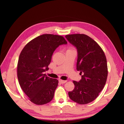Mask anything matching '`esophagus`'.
<instances>
[{
  "instance_id": "obj_1",
  "label": "esophagus",
  "mask_w": 124,
  "mask_h": 124,
  "mask_svg": "<svg viewBox=\"0 0 124 124\" xmlns=\"http://www.w3.org/2000/svg\"><path fill=\"white\" fill-rule=\"evenodd\" d=\"M67 80H59V82L61 83V84H64L67 82Z\"/></svg>"
}]
</instances>
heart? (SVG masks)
I'll return each mask as SVG.
<instances>
[{
  "label": "heart",
  "mask_w": 124,
  "mask_h": 124,
  "mask_svg": "<svg viewBox=\"0 0 124 124\" xmlns=\"http://www.w3.org/2000/svg\"><path fill=\"white\" fill-rule=\"evenodd\" d=\"M68 50H75V49L72 48V47H70V48H69Z\"/></svg>",
  "instance_id": "b5f03b06"
}]
</instances>
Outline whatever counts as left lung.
I'll use <instances>...</instances> for the list:
<instances>
[{"label": "left lung", "mask_w": 124, "mask_h": 124, "mask_svg": "<svg viewBox=\"0 0 124 124\" xmlns=\"http://www.w3.org/2000/svg\"><path fill=\"white\" fill-rule=\"evenodd\" d=\"M78 51L77 70L81 79L73 81L75 88L68 94L70 99L80 104H88L96 99L106 85L108 77L107 59L99 45L84 34L65 36Z\"/></svg>", "instance_id": "1"}]
</instances>
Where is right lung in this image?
Here are the masks:
<instances>
[{
  "instance_id": "obj_1",
  "label": "right lung",
  "mask_w": 124,
  "mask_h": 124,
  "mask_svg": "<svg viewBox=\"0 0 124 124\" xmlns=\"http://www.w3.org/2000/svg\"><path fill=\"white\" fill-rule=\"evenodd\" d=\"M67 44L63 36L44 34L29 42L21 52L17 67L18 83L33 103L45 104L53 99L59 81L44 72L49 69L55 49Z\"/></svg>"
}]
</instances>
